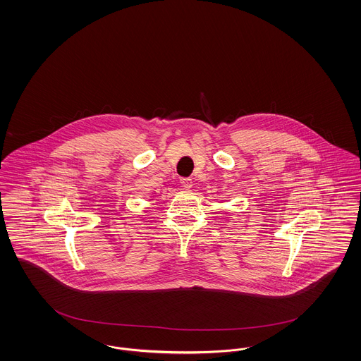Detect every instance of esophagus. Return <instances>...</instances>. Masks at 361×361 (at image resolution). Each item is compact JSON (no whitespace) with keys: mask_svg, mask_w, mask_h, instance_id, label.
Returning a JSON list of instances; mask_svg holds the SVG:
<instances>
[{"mask_svg":"<svg viewBox=\"0 0 361 361\" xmlns=\"http://www.w3.org/2000/svg\"><path fill=\"white\" fill-rule=\"evenodd\" d=\"M180 183H181V185H183L185 190H191V188H192V180H191V178H181Z\"/></svg>","mask_w":361,"mask_h":361,"instance_id":"obj_1","label":"esophagus"}]
</instances>
